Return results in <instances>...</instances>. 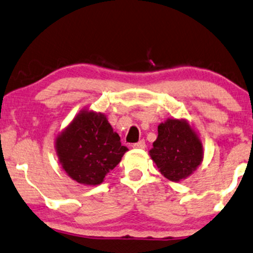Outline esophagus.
<instances>
[{
    "label": "esophagus",
    "mask_w": 253,
    "mask_h": 253,
    "mask_svg": "<svg viewBox=\"0 0 253 253\" xmlns=\"http://www.w3.org/2000/svg\"><path fill=\"white\" fill-rule=\"evenodd\" d=\"M133 148H136V149H144V148H146V142H144V140H141L139 142L134 143Z\"/></svg>",
    "instance_id": "obj_1"
}]
</instances>
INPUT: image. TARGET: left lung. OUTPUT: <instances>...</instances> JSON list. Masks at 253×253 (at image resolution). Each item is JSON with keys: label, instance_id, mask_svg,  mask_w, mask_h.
<instances>
[{"label": "left lung", "instance_id": "8db88e82", "mask_svg": "<svg viewBox=\"0 0 253 253\" xmlns=\"http://www.w3.org/2000/svg\"><path fill=\"white\" fill-rule=\"evenodd\" d=\"M160 172L180 181L197 170L204 158L203 143L184 119H168L158 126V136L149 151Z\"/></svg>", "mask_w": 253, "mask_h": 253}]
</instances>
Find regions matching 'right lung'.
Masks as SVG:
<instances>
[{
  "label": "right lung",
  "instance_id": "obj_1",
  "mask_svg": "<svg viewBox=\"0 0 253 253\" xmlns=\"http://www.w3.org/2000/svg\"><path fill=\"white\" fill-rule=\"evenodd\" d=\"M55 149L66 173L84 185H99L127 147L103 113L83 110L56 136Z\"/></svg>",
  "mask_w": 253,
  "mask_h": 253
}]
</instances>
